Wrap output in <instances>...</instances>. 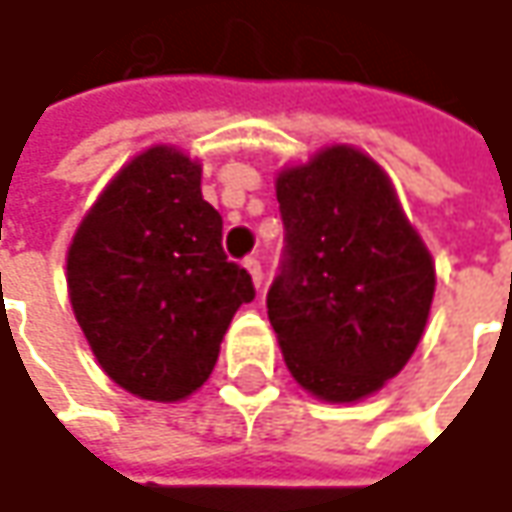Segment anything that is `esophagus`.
<instances>
[{"mask_svg":"<svg viewBox=\"0 0 512 512\" xmlns=\"http://www.w3.org/2000/svg\"><path fill=\"white\" fill-rule=\"evenodd\" d=\"M244 268H247V274H250L253 286L256 288L262 286V265H259V259H256V256H247V259H244Z\"/></svg>","mask_w":512,"mask_h":512,"instance_id":"obj_1","label":"esophagus"}]
</instances>
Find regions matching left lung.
<instances>
[{
  "instance_id": "1",
  "label": "left lung",
  "mask_w": 512,
  "mask_h": 512,
  "mask_svg": "<svg viewBox=\"0 0 512 512\" xmlns=\"http://www.w3.org/2000/svg\"><path fill=\"white\" fill-rule=\"evenodd\" d=\"M286 226L268 318L291 377L351 404L392 380L421 342L436 271L383 167L336 144L277 176Z\"/></svg>"
}]
</instances>
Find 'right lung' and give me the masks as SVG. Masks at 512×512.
Instances as JSON below:
<instances>
[{
    "label": "right lung",
    "mask_w": 512,
    "mask_h": 512,
    "mask_svg": "<svg viewBox=\"0 0 512 512\" xmlns=\"http://www.w3.org/2000/svg\"><path fill=\"white\" fill-rule=\"evenodd\" d=\"M200 173L185 153L150 147L108 182L67 250L70 303L96 362L144 401L197 392L235 309L256 297L226 259Z\"/></svg>",
    "instance_id": "add662e5"
}]
</instances>
